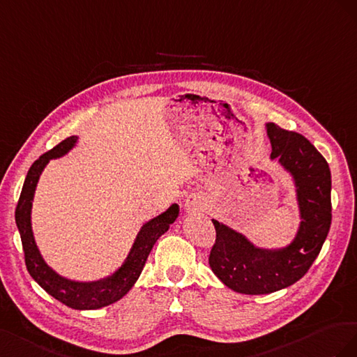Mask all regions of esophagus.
I'll return each mask as SVG.
<instances>
[{
	"label": "esophagus",
	"mask_w": 357,
	"mask_h": 357,
	"mask_svg": "<svg viewBox=\"0 0 357 357\" xmlns=\"http://www.w3.org/2000/svg\"><path fill=\"white\" fill-rule=\"evenodd\" d=\"M184 208L188 213H195L199 211H205L206 208V199L203 197L202 195H191L185 199Z\"/></svg>",
	"instance_id": "obj_1"
}]
</instances>
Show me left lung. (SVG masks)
<instances>
[{"label": "left lung", "instance_id": "left-lung-1", "mask_svg": "<svg viewBox=\"0 0 357 357\" xmlns=\"http://www.w3.org/2000/svg\"><path fill=\"white\" fill-rule=\"evenodd\" d=\"M271 160L290 173L296 188L301 224L282 248H261L227 224L212 220L217 239L209 266L218 280L242 294H268L299 281L317 259L332 221L331 169L311 142L299 133L266 124Z\"/></svg>", "mask_w": 357, "mask_h": 357}]
</instances>
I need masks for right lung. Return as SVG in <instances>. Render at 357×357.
Returning a JSON list of instances; mask_svg holds the SVG:
<instances>
[{"mask_svg":"<svg viewBox=\"0 0 357 357\" xmlns=\"http://www.w3.org/2000/svg\"><path fill=\"white\" fill-rule=\"evenodd\" d=\"M76 142L77 136H70L33 162L26 173L22 191H20L15 218L20 233V241H22L26 269L38 286L50 296L73 310H98L115 303L135 286L154 243L161 235H165L170 224L178 218L179 206L173 203L167 211L145 222L137 233L124 263L109 277L97 281H73L61 277L45 261L37 248L31 227V209L37 182L43 169L50 160L66 155L71 148L76 146Z\"/></svg>","mask_w":357,"mask_h":357,"instance_id":"obj_1","label":"right lung"}]
</instances>
